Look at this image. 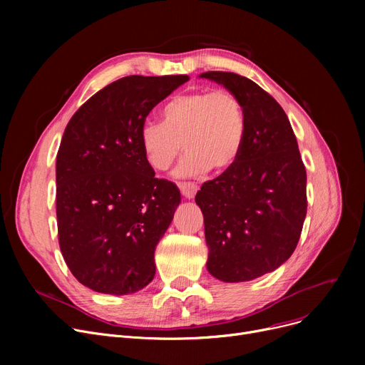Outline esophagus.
Listing matches in <instances>:
<instances>
[{"label":"esophagus","instance_id":"obj_1","mask_svg":"<svg viewBox=\"0 0 365 365\" xmlns=\"http://www.w3.org/2000/svg\"><path fill=\"white\" fill-rule=\"evenodd\" d=\"M179 189L186 200H192L197 195L198 186L195 183H190V182H182V183H179Z\"/></svg>","mask_w":365,"mask_h":365}]
</instances>
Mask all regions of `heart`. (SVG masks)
Here are the masks:
<instances>
[{
    "instance_id": "heart-1",
    "label": "heart",
    "mask_w": 365,
    "mask_h": 365,
    "mask_svg": "<svg viewBox=\"0 0 365 365\" xmlns=\"http://www.w3.org/2000/svg\"><path fill=\"white\" fill-rule=\"evenodd\" d=\"M183 146L187 149L176 171L180 178L226 170L235 164L245 142L241 101L227 90L178 94L161 109V123L146 121L140 146L149 165L167 171Z\"/></svg>"
}]
</instances>
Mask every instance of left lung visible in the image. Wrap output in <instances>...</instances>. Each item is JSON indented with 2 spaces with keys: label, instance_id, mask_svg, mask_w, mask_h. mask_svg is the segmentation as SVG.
<instances>
[{
  "label": "left lung",
  "instance_id": "obj_1",
  "mask_svg": "<svg viewBox=\"0 0 365 365\" xmlns=\"http://www.w3.org/2000/svg\"><path fill=\"white\" fill-rule=\"evenodd\" d=\"M241 101L245 142L238 160L201 186L207 271L223 282L269 274L290 259L306 217V170L289 118L252 80L234 72H204Z\"/></svg>",
  "mask_w": 365,
  "mask_h": 365
}]
</instances>
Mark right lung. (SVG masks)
I'll use <instances>...</instances> for the list:
<instances>
[{
  "label": "right lung",
  "instance_id": "obj_1",
  "mask_svg": "<svg viewBox=\"0 0 365 365\" xmlns=\"http://www.w3.org/2000/svg\"><path fill=\"white\" fill-rule=\"evenodd\" d=\"M187 75H130L96 93L68 123L56 157L62 256L90 290L125 296L155 277L153 253L180 204L140 146L152 108Z\"/></svg>",
  "mask_w": 365,
  "mask_h": 365
}]
</instances>
